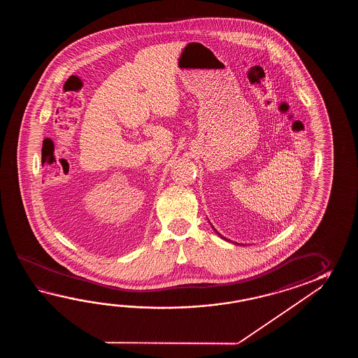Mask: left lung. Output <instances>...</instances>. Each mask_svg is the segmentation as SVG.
<instances>
[{
	"mask_svg": "<svg viewBox=\"0 0 358 358\" xmlns=\"http://www.w3.org/2000/svg\"><path fill=\"white\" fill-rule=\"evenodd\" d=\"M219 236H220V234H219Z\"/></svg>",
	"mask_w": 358,
	"mask_h": 358,
	"instance_id": "left-lung-1",
	"label": "left lung"
}]
</instances>
